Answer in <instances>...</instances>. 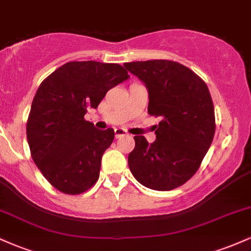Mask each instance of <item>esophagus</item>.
Listing matches in <instances>:
<instances>
[{"instance_id": "esophagus-1", "label": "esophagus", "mask_w": 251, "mask_h": 251, "mask_svg": "<svg viewBox=\"0 0 251 251\" xmlns=\"http://www.w3.org/2000/svg\"><path fill=\"white\" fill-rule=\"evenodd\" d=\"M114 133H116V138H120V137H123V135L127 134V132L123 128H116L114 129Z\"/></svg>"}]
</instances>
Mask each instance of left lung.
<instances>
[{
  "instance_id": "1",
  "label": "left lung",
  "mask_w": 251,
  "mask_h": 251,
  "mask_svg": "<svg viewBox=\"0 0 251 251\" xmlns=\"http://www.w3.org/2000/svg\"><path fill=\"white\" fill-rule=\"evenodd\" d=\"M145 83L149 114L162 118L155 140L135 135L128 166L146 188L168 191L197 172L215 134V109L206 83L185 66L170 60L124 63Z\"/></svg>"
}]
</instances>
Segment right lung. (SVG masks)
I'll return each mask as SVG.
<instances>
[{
    "label": "right lung",
    "instance_id": "right-lung-1",
    "mask_svg": "<svg viewBox=\"0 0 251 251\" xmlns=\"http://www.w3.org/2000/svg\"><path fill=\"white\" fill-rule=\"evenodd\" d=\"M129 77L118 63L71 61L46 77L31 102L27 139L31 158L54 188L79 195L97 183L113 128L85 120L107 91Z\"/></svg>",
    "mask_w": 251,
    "mask_h": 251
}]
</instances>
